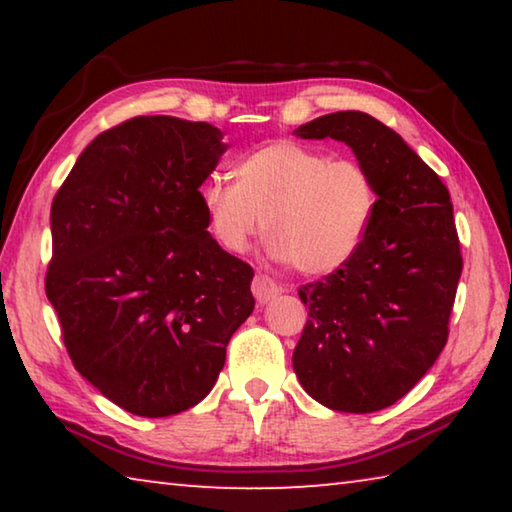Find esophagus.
Masks as SVG:
<instances>
[{
    "instance_id": "34e87169",
    "label": "esophagus",
    "mask_w": 512,
    "mask_h": 512,
    "mask_svg": "<svg viewBox=\"0 0 512 512\" xmlns=\"http://www.w3.org/2000/svg\"><path fill=\"white\" fill-rule=\"evenodd\" d=\"M282 289L280 284H277L275 280H271L268 275H255L253 280V296L257 298L259 305H266V302H271L275 296H280Z\"/></svg>"
}]
</instances>
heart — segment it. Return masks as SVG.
<instances>
[{
	"label": "heart",
	"instance_id": "obj_1",
	"mask_svg": "<svg viewBox=\"0 0 512 512\" xmlns=\"http://www.w3.org/2000/svg\"><path fill=\"white\" fill-rule=\"evenodd\" d=\"M198 198L225 250H246L264 219L268 253L305 275H325L357 255L379 196L361 162L280 140L244 155L235 180L214 173Z\"/></svg>",
	"mask_w": 512,
	"mask_h": 512
}]
</instances>
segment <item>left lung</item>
<instances>
[{"instance_id": "obj_1", "label": "left lung", "mask_w": 512, "mask_h": 512, "mask_svg": "<svg viewBox=\"0 0 512 512\" xmlns=\"http://www.w3.org/2000/svg\"><path fill=\"white\" fill-rule=\"evenodd\" d=\"M293 133L348 144L379 196L357 255L298 289L309 320L293 370L327 409L381 411L418 384L447 343L463 271L454 207L436 171L366 112H332Z\"/></svg>"}]
</instances>
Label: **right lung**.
Here are the masks:
<instances>
[{"label": "right lung", "instance_id": "1", "mask_svg": "<svg viewBox=\"0 0 512 512\" xmlns=\"http://www.w3.org/2000/svg\"><path fill=\"white\" fill-rule=\"evenodd\" d=\"M225 149L207 121L133 117L94 137L51 203L45 289L69 359L142 418L201 402L253 314V268L216 244L198 198Z\"/></svg>", "mask_w": 512, "mask_h": 512}]
</instances>
